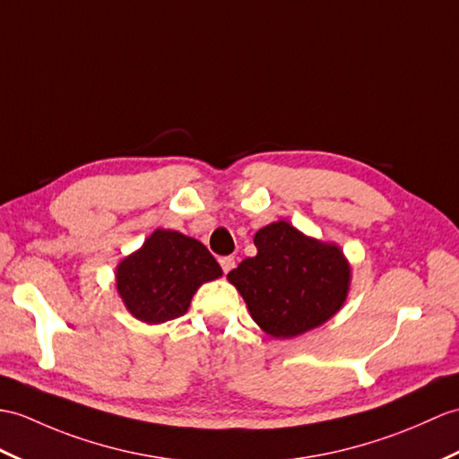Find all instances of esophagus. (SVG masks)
Listing matches in <instances>:
<instances>
[{
  "label": "esophagus",
  "instance_id": "obj_1",
  "mask_svg": "<svg viewBox=\"0 0 459 459\" xmlns=\"http://www.w3.org/2000/svg\"><path fill=\"white\" fill-rule=\"evenodd\" d=\"M219 264H221L222 272L229 273L234 268V258H232V255H222V258L219 260Z\"/></svg>",
  "mask_w": 459,
  "mask_h": 459
}]
</instances>
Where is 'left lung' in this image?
Here are the masks:
<instances>
[{
  "label": "left lung",
  "mask_w": 459,
  "mask_h": 459,
  "mask_svg": "<svg viewBox=\"0 0 459 459\" xmlns=\"http://www.w3.org/2000/svg\"><path fill=\"white\" fill-rule=\"evenodd\" d=\"M258 254L229 272L264 333L293 338L321 326L342 308L350 264L336 244L305 237L278 221L255 232Z\"/></svg>",
  "instance_id": "8db88e82"
}]
</instances>
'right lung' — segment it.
Masks as SVG:
<instances>
[{
    "instance_id": "right-lung-1",
    "label": "right lung",
    "mask_w": 459,
    "mask_h": 459,
    "mask_svg": "<svg viewBox=\"0 0 459 459\" xmlns=\"http://www.w3.org/2000/svg\"><path fill=\"white\" fill-rule=\"evenodd\" d=\"M221 275V265L199 240L156 229L141 248L117 265L115 281L134 318L160 325L186 315L199 287Z\"/></svg>"
}]
</instances>
